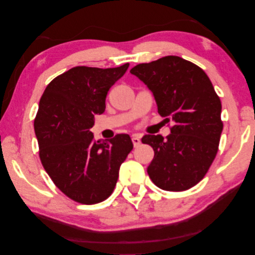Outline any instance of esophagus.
Wrapping results in <instances>:
<instances>
[{"instance_id": "obj_1", "label": "esophagus", "mask_w": 255, "mask_h": 255, "mask_svg": "<svg viewBox=\"0 0 255 255\" xmlns=\"http://www.w3.org/2000/svg\"><path fill=\"white\" fill-rule=\"evenodd\" d=\"M132 142H133V145L135 146H139L140 145V143H141V140H140V137H139V135H136V134H134L132 136Z\"/></svg>"}]
</instances>
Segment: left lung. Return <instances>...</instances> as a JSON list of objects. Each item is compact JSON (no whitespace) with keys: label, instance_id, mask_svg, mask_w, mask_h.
I'll return each mask as SVG.
<instances>
[{"label":"left lung","instance_id":"left-lung-1","mask_svg":"<svg viewBox=\"0 0 255 255\" xmlns=\"http://www.w3.org/2000/svg\"><path fill=\"white\" fill-rule=\"evenodd\" d=\"M152 92L158 113L172 122L171 133L144 135L154 150L148 175L163 190L184 191L203 179L216 157L223 131L222 103L197 65L178 56L162 57L130 70Z\"/></svg>","mask_w":255,"mask_h":255}]
</instances>
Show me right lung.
<instances>
[{"instance_id":"add662e5","label":"right lung","mask_w":255,"mask_h":255,"mask_svg":"<svg viewBox=\"0 0 255 255\" xmlns=\"http://www.w3.org/2000/svg\"><path fill=\"white\" fill-rule=\"evenodd\" d=\"M128 65L78 66L52 79L41 96L34 132L41 163L58 188L75 202L93 205L109 198L121 164L133 149L128 134L94 140V115L105 111L110 88Z\"/></svg>"}]
</instances>
